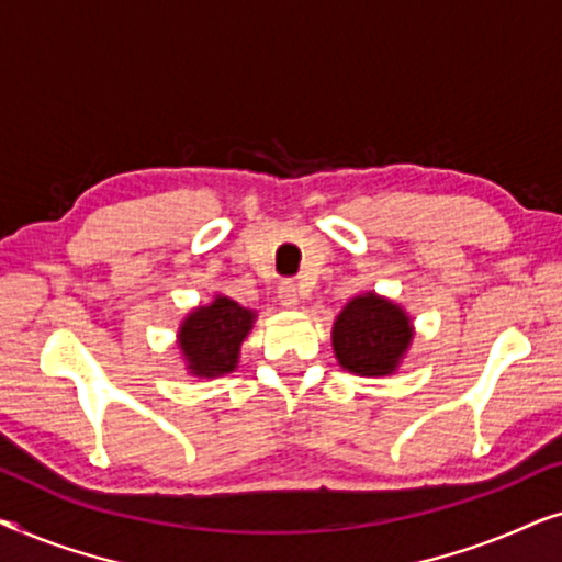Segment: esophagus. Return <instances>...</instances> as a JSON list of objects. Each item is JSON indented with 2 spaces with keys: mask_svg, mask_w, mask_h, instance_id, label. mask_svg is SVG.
Listing matches in <instances>:
<instances>
[{
  "mask_svg": "<svg viewBox=\"0 0 562 562\" xmlns=\"http://www.w3.org/2000/svg\"><path fill=\"white\" fill-rule=\"evenodd\" d=\"M299 299H302V291H299L294 281H281L279 283V302L283 306H296Z\"/></svg>",
  "mask_w": 562,
  "mask_h": 562,
  "instance_id": "34e87169",
  "label": "esophagus"
}]
</instances>
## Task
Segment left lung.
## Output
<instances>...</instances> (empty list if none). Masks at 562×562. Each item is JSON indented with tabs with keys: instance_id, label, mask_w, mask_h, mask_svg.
<instances>
[{
	"instance_id": "left-lung-1",
	"label": "left lung",
	"mask_w": 562,
	"mask_h": 562,
	"mask_svg": "<svg viewBox=\"0 0 562 562\" xmlns=\"http://www.w3.org/2000/svg\"><path fill=\"white\" fill-rule=\"evenodd\" d=\"M412 340L409 317L386 299H352L333 327V348L342 368L358 375H386Z\"/></svg>"
}]
</instances>
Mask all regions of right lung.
<instances>
[{
  "label": "right lung",
  "instance_id": "1",
  "mask_svg": "<svg viewBox=\"0 0 562 562\" xmlns=\"http://www.w3.org/2000/svg\"><path fill=\"white\" fill-rule=\"evenodd\" d=\"M252 317L256 314L227 296H217L210 306L191 312L179 333V348L189 360V371L206 379L235 371L237 352L252 327Z\"/></svg>",
  "mask_w": 562,
  "mask_h": 562
}]
</instances>
